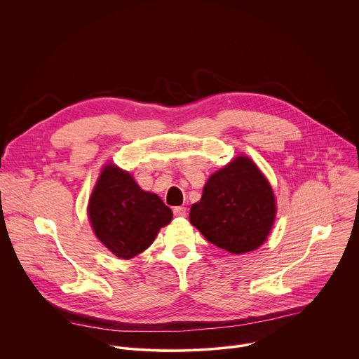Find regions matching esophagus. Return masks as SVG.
Returning <instances> with one entry per match:
<instances>
[{
	"label": "esophagus",
	"mask_w": 359,
	"mask_h": 359,
	"mask_svg": "<svg viewBox=\"0 0 359 359\" xmlns=\"http://www.w3.org/2000/svg\"><path fill=\"white\" fill-rule=\"evenodd\" d=\"M173 213H175L176 217H184L186 213H187V210H186V208L179 206V208H175V209H173Z\"/></svg>",
	"instance_id": "esophagus-1"
}]
</instances>
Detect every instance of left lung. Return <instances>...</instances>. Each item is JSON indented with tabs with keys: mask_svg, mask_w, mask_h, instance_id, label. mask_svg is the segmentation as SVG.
<instances>
[{
	"mask_svg": "<svg viewBox=\"0 0 359 359\" xmlns=\"http://www.w3.org/2000/svg\"><path fill=\"white\" fill-rule=\"evenodd\" d=\"M276 216L277 201L269 179L252 159L238 155L208 179L189 219L212 244L236 255L263 245Z\"/></svg>",
	"mask_w": 359,
	"mask_h": 359,
	"instance_id": "obj_1",
	"label": "left lung"
}]
</instances>
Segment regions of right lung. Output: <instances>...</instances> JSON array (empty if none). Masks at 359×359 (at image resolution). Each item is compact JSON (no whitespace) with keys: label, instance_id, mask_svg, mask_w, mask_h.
<instances>
[{"label":"right lung","instance_id":"1","mask_svg":"<svg viewBox=\"0 0 359 359\" xmlns=\"http://www.w3.org/2000/svg\"><path fill=\"white\" fill-rule=\"evenodd\" d=\"M86 212L96 238L121 260L144 251L173 217L156 193L143 190L115 163L102 168Z\"/></svg>","mask_w":359,"mask_h":359}]
</instances>
